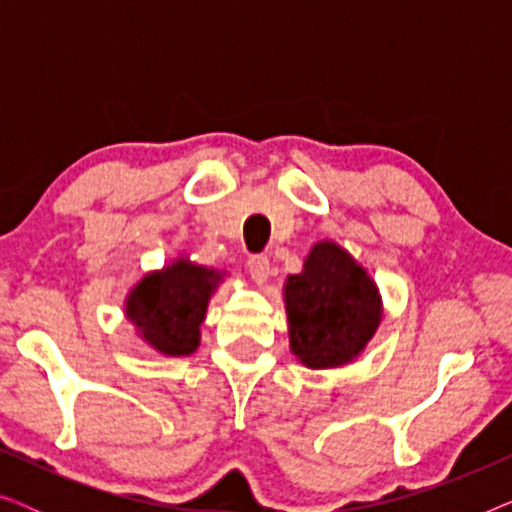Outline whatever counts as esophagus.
<instances>
[{"mask_svg":"<svg viewBox=\"0 0 512 512\" xmlns=\"http://www.w3.org/2000/svg\"><path fill=\"white\" fill-rule=\"evenodd\" d=\"M247 270H249V275H251V279H254V282L263 284L265 279L270 277V258L263 256V254L251 256L247 261Z\"/></svg>","mask_w":512,"mask_h":512,"instance_id":"34e87169","label":"esophagus"}]
</instances>
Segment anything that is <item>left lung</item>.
Returning <instances> with one entry per match:
<instances>
[{
    "label": "left lung",
    "mask_w": 512,
    "mask_h": 512,
    "mask_svg": "<svg viewBox=\"0 0 512 512\" xmlns=\"http://www.w3.org/2000/svg\"><path fill=\"white\" fill-rule=\"evenodd\" d=\"M284 300L291 352L307 368H335L352 361L382 319L375 282L333 242H319L303 272L286 279Z\"/></svg>",
    "instance_id": "1"
}]
</instances>
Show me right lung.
I'll return each mask as SVG.
<instances>
[{"label":"right lung","mask_w":512,"mask_h":512,"mask_svg":"<svg viewBox=\"0 0 512 512\" xmlns=\"http://www.w3.org/2000/svg\"><path fill=\"white\" fill-rule=\"evenodd\" d=\"M221 275L181 261L146 275L130 291L125 314L142 338L167 356H188L200 345V324Z\"/></svg>","instance_id":"right-lung-1"}]
</instances>
